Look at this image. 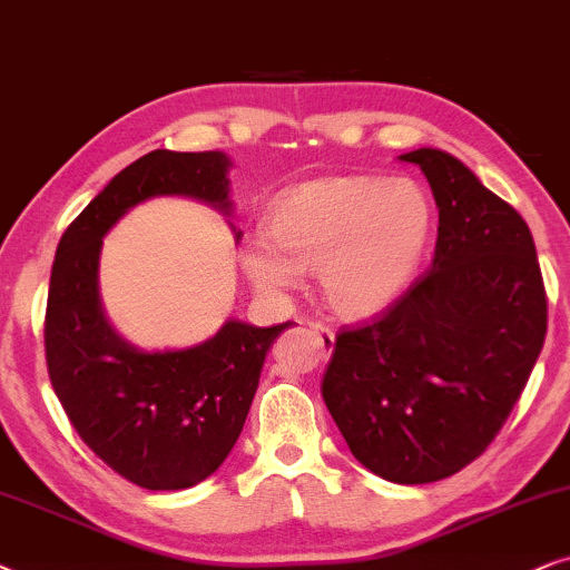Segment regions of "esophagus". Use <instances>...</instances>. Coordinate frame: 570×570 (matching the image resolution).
Wrapping results in <instances>:
<instances>
[{
    "label": "esophagus",
    "instance_id": "esophagus-1",
    "mask_svg": "<svg viewBox=\"0 0 570 570\" xmlns=\"http://www.w3.org/2000/svg\"><path fill=\"white\" fill-rule=\"evenodd\" d=\"M309 331L317 336V344H321V352L323 354H331L333 352V341H336V333H333L331 325H325L321 321H313L309 323Z\"/></svg>",
    "mask_w": 570,
    "mask_h": 570
}]
</instances>
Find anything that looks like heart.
<instances>
[{
  "mask_svg": "<svg viewBox=\"0 0 570 570\" xmlns=\"http://www.w3.org/2000/svg\"><path fill=\"white\" fill-rule=\"evenodd\" d=\"M430 229L432 206L414 181L317 179L273 206L265 222L271 247H249L245 268L265 289H289L297 271L321 273L336 313L375 315L409 286Z\"/></svg>",
  "mask_w": 570,
  "mask_h": 570,
  "instance_id": "heart-1",
  "label": "heart"
}]
</instances>
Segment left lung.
Returning <instances> with one entry per match:
<instances>
[{"mask_svg":"<svg viewBox=\"0 0 570 570\" xmlns=\"http://www.w3.org/2000/svg\"><path fill=\"white\" fill-rule=\"evenodd\" d=\"M401 161L435 195V255L391 307L338 331L321 391L356 461L428 484L480 459L513 412L548 294L527 222L459 158L420 148Z\"/></svg>","mask_w":570,"mask_h":570,"instance_id":"left-lung-1","label":"left lung"}]
</instances>
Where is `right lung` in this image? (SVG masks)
I'll return each instance as SVG.
<instances>
[{
	"label": "right lung",
	"instance_id": "1",
	"mask_svg": "<svg viewBox=\"0 0 570 570\" xmlns=\"http://www.w3.org/2000/svg\"><path fill=\"white\" fill-rule=\"evenodd\" d=\"M229 158L218 150H150L121 169L67 226L51 265L43 346L51 389L82 443L127 482L185 490L216 472L245 428L265 354L292 323H224L179 352H138L98 302L104 234L156 195H187L226 210Z\"/></svg>",
	"mask_w": 570,
	"mask_h": 570
}]
</instances>
